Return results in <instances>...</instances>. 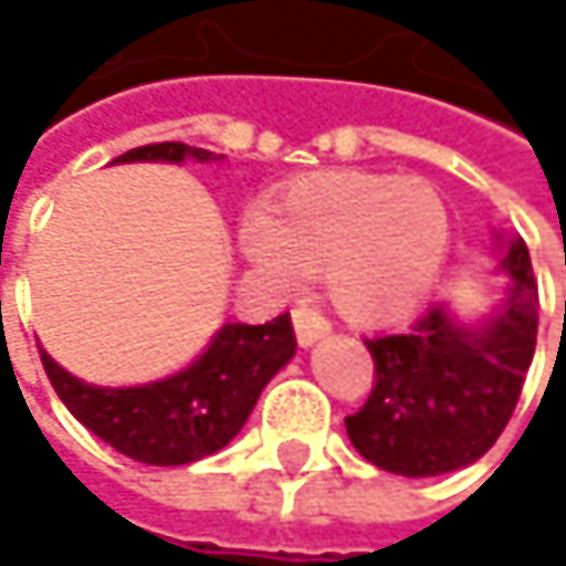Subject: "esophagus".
<instances>
[{
    "instance_id": "34e87169",
    "label": "esophagus",
    "mask_w": 566,
    "mask_h": 566,
    "mask_svg": "<svg viewBox=\"0 0 566 566\" xmlns=\"http://www.w3.org/2000/svg\"><path fill=\"white\" fill-rule=\"evenodd\" d=\"M292 318H295V336L302 346H312L315 339L329 336V329H333V322L315 308H295Z\"/></svg>"
}]
</instances>
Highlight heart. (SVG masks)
<instances>
[{"label": "heart", "instance_id": "obj_1", "mask_svg": "<svg viewBox=\"0 0 566 566\" xmlns=\"http://www.w3.org/2000/svg\"><path fill=\"white\" fill-rule=\"evenodd\" d=\"M248 261L277 289L322 271L325 295L359 325H380L431 289L448 251V213L421 179L318 172L289 186L241 230Z\"/></svg>", "mask_w": 566, "mask_h": 566}]
</instances>
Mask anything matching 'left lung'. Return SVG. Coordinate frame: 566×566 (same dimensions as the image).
Returning a JSON list of instances; mask_svg holds the SVG:
<instances>
[{"mask_svg":"<svg viewBox=\"0 0 566 566\" xmlns=\"http://www.w3.org/2000/svg\"><path fill=\"white\" fill-rule=\"evenodd\" d=\"M510 298L479 329L428 308L403 333L366 339L374 390L346 418L353 448L394 475L465 469L510 424L536 349L539 292L523 237L503 258Z\"/></svg>","mask_w":566,"mask_h":566,"instance_id":"left-lung-1","label":"left lung"}]
</instances>
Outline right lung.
Returning <instances> with one entry per match:
<instances>
[{
    "instance_id": "right-lung-1",
    "label": "right lung",
    "mask_w": 566,
    "mask_h": 566,
    "mask_svg": "<svg viewBox=\"0 0 566 566\" xmlns=\"http://www.w3.org/2000/svg\"><path fill=\"white\" fill-rule=\"evenodd\" d=\"M213 163L207 148L182 142L138 145L115 163ZM295 356L292 315L264 325L227 322L210 349L182 374L142 387H91L40 353L56 397L115 451L145 465H189L220 451L244 428L268 380Z\"/></svg>"
}]
</instances>
